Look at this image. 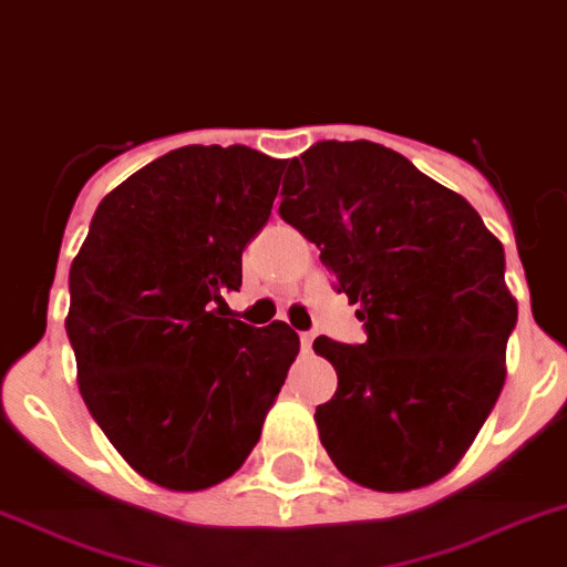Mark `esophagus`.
<instances>
[{"instance_id":"esophagus-1","label":"esophagus","mask_w":567,"mask_h":567,"mask_svg":"<svg viewBox=\"0 0 567 567\" xmlns=\"http://www.w3.org/2000/svg\"><path fill=\"white\" fill-rule=\"evenodd\" d=\"M312 341H316V336H312V332H301V347H303V352H309V347H312Z\"/></svg>"}]
</instances>
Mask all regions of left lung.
Masks as SVG:
<instances>
[{"mask_svg":"<svg viewBox=\"0 0 567 567\" xmlns=\"http://www.w3.org/2000/svg\"><path fill=\"white\" fill-rule=\"evenodd\" d=\"M280 217L321 249L367 341L316 338L338 390L321 444L361 487L401 493L447 476L505 386L516 298L505 249L462 195L370 140H323L289 163Z\"/></svg>","mask_w":567,"mask_h":567,"instance_id":"obj_1","label":"left lung"}]
</instances>
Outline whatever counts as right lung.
Wrapping results in <instances>:
<instances>
[{"label":"right lung","mask_w":567,"mask_h":567,"mask_svg":"<svg viewBox=\"0 0 567 567\" xmlns=\"http://www.w3.org/2000/svg\"><path fill=\"white\" fill-rule=\"evenodd\" d=\"M287 159L183 145L103 197L71 264L65 330L94 422L166 491L246 462L301 341L224 318L240 255L272 215Z\"/></svg>","instance_id":"obj_1"}]
</instances>
